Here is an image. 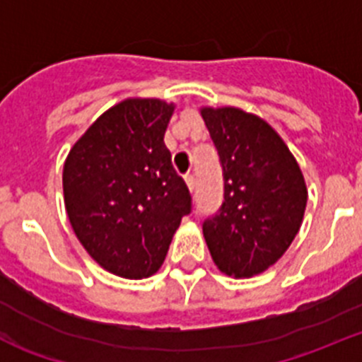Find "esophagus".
I'll list each match as a JSON object with an SVG mask.
<instances>
[{"mask_svg":"<svg viewBox=\"0 0 362 362\" xmlns=\"http://www.w3.org/2000/svg\"><path fill=\"white\" fill-rule=\"evenodd\" d=\"M184 180H185V185H187L189 191H191V193H193V191H194V185H197V180H194L193 175H187V177H185Z\"/></svg>","mask_w":362,"mask_h":362,"instance_id":"1","label":"esophagus"}]
</instances>
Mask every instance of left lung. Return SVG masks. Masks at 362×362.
<instances>
[{"label":"left lung","mask_w":362,"mask_h":362,"mask_svg":"<svg viewBox=\"0 0 362 362\" xmlns=\"http://www.w3.org/2000/svg\"><path fill=\"white\" fill-rule=\"evenodd\" d=\"M223 169V204L204 221L218 269L233 278L265 272L291 247L307 207L298 160L272 126L234 106L200 108Z\"/></svg>","instance_id":"8db88e82"}]
</instances>
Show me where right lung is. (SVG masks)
<instances>
[{
  "label": "right lung",
  "mask_w": 362,
  "mask_h": 362,
  "mask_svg": "<svg viewBox=\"0 0 362 362\" xmlns=\"http://www.w3.org/2000/svg\"><path fill=\"white\" fill-rule=\"evenodd\" d=\"M173 103L129 97L108 108L71 146L64 207L86 252L112 274L149 278L191 211L164 133Z\"/></svg>",
  "instance_id": "add662e5"
}]
</instances>
